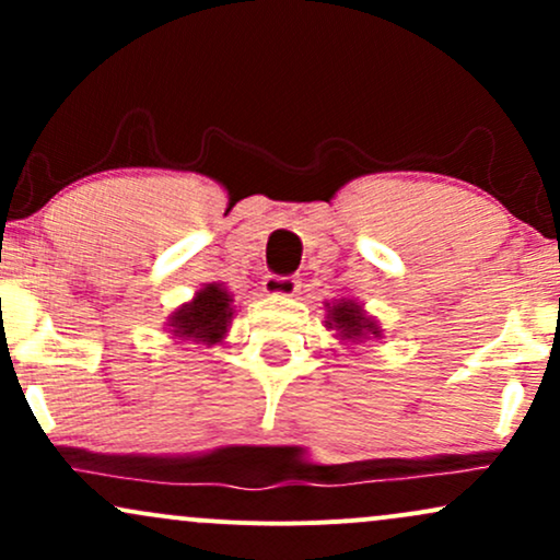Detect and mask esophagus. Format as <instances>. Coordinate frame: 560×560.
<instances>
[{
  "label": "esophagus",
  "instance_id": "34e87169",
  "mask_svg": "<svg viewBox=\"0 0 560 560\" xmlns=\"http://www.w3.org/2000/svg\"><path fill=\"white\" fill-rule=\"evenodd\" d=\"M262 289H266V294H271V298H294V294L300 292V279L298 276H266V281H262Z\"/></svg>",
  "mask_w": 560,
  "mask_h": 560
}]
</instances>
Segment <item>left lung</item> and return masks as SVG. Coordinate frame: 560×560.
Returning a JSON list of instances; mask_svg holds the SVG:
<instances>
[{
  "instance_id": "1",
  "label": "left lung",
  "mask_w": 560,
  "mask_h": 560,
  "mask_svg": "<svg viewBox=\"0 0 560 560\" xmlns=\"http://www.w3.org/2000/svg\"><path fill=\"white\" fill-rule=\"evenodd\" d=\"M326 329L337 331L345 342H361V339L382 337V329L355 300H337L334 305L326 302Z\"/></svg>"
}]
</instances>
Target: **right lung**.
<instances>
[{
	"label": "right lung",
	"mask_w": 560,
	"mask_h": 560,
	"mask_svg": "<svg viewBox=\"0 0 560 560\" xmlns=\"http://www.w3.org/2000/svg\"><path fill=\"white\" fill-rule=\"evenodd\" d=\"M234 298L223 284H205L195 300L184 302L168 318L171 334L176 339H189L195 345H218L226 337L234 320Z\"/></svg>",
	"instance_id": "add662e5"
}]
</instances>
